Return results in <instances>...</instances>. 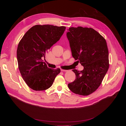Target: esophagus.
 I'll return each instance as SVG.
<instances>
[{"label":"esophagus","instance_id":"34e87169","mask_svg":"<svg viewBox=\"0 0 126 126\" xmlns=\"http://www.w3.org/2000/svg\"><path fill=\"white\" fill-rule=\"evenodd\" d=\"M61 71L66 72V71H67V70H64V69H61Z\"/></svg>","mask_w":126,"mask_h":126}]
</instances>
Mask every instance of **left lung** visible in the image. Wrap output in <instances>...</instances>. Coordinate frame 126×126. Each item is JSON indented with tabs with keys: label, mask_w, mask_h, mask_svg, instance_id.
<instances>
[{
	"label": "left lung",
	"mask_w": 126,
	"mask_h": 126,
	"mask_svg": "<svg viewBox=\"0 0 126 126\" xmlns=\"http://www.w3.org/2000/svg\"><path fill=\"white\" fill-rule=\"evenodd\" d=\"M72 56L83 66L80 71L72 70L76 79L68 83L76 94L88 96L100 86L109 68V52L105 39L91 28L78 27L68 29Z\"/></svg>",
	"instance_id": "obj_1"
}]
</instances>
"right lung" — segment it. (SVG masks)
<instances>
[{
    "label": "right lung",
    "instance_id": "right-lung-1",
    "mask_svg": "<svg viewBox=\"0 0 126 126\" xmlns=\"http://www.w3.org/2000/svg\"><path fill=\"white\" fill-rule=\"evenodd\" d=\"M66 27L37 25L29 29L19 43L17 58L18 68L28 86L36 91L50 88L60 69L48 68L42 58L58 41Z\"/></svg>",
    "mask_w": 126,
    "mask_h": 126
}]
</instances>
